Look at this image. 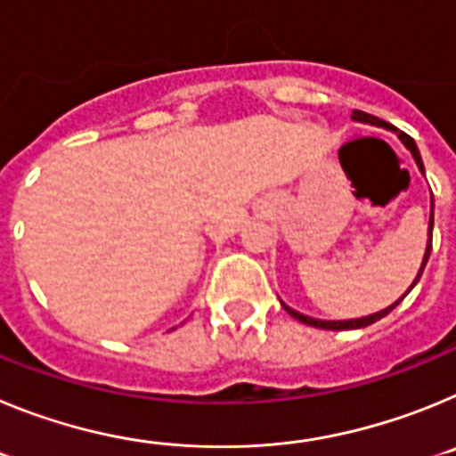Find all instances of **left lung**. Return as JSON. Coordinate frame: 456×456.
<instances>
[{
    "label": "left lung",
    "mask_w": 456,
    "mask_h": 456,
    "mask_svg": "<svg viewBox=\"0 0 456 456\" xmlns=\"http://www.w3.org/2000/svg\"><path fill=\"white\" fill-rule=\"evenodd\" d=\"M352 120H356V123H365V125H374V127H384V130H390V132H395V127H390L388 123H386V120H379L377 116H370V114H365V111H352ZM397 136H400V141L402 143H404V148L406 151L411 152V155H413V159H416V164H418V168H420V173H425V167H422V157H420V151H418V146H416V141L411 139L409 134H404V132H397ZM432 231H434V196H432V212H429V240H427V248H425V256H422V265H420V272H418V276H416V281H413V283H411V288L406 289L404 294H402L400 299L395 301V304H390L388 308H384V310H379V313H372V315H365V317H358V320H338V322H333V320H315V317H308V315H304V313H299V310H294V308H289L288 304H283V301H281V305H283L285 310H288L289 315L294 317V320H299V322H304V324H308V326H315V329H326V331H345V329H363V326H370V324H374V322H379L381 320V317H386L390 313V310L395 308V305L400 304L402 299H404L406 294L411 292V289L416 288V283L418 281H420V276H422V269H425V265H427V260H429V251H432Z\"/></svg>",
    "instance_id": "obj_1"
}]
</instances>
